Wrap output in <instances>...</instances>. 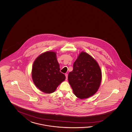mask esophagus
I'll list each match as a JSON object with an SVG mask.
<instances>
[{
    "mask_svg": "<svg viewBox=\"0 0 132 132\" xmlns=\"http://www.w3.org/2000/svg\"><path fill=\"white\" fill-rule=\"evenodd\" d=\"M65 77H66V79H65V80L67 81V76H68V75H67V73H65Z\"/></svg>",
    "mask_w": 132,
    "mask_h": 132,
    "instance_id": "1",
    "label": "esophagus"
}]
</instances>
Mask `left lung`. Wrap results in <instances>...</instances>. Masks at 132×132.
I'll use <instances>...</instances> for the list:
<instances>
[{
    "label": "left lung",
    "mask_w": 132,
    "mask_h": 132,
    "mask_svg": "<svg viewBox=\"0 0 132 132\" xmlns=\"http://www.w3.org/2000/svg\"><path fill=\"white\" fill-rule=\"evenodd\" d=\"M102 73L98 62L86 52L82 51L74 62L68 80L74 94L84 99L94 95L101 84Z\"/></svg>",
    "instance_id": "8db88e82"
}]
</instances>
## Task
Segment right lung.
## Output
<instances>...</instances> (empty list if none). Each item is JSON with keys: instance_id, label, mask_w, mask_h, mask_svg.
Here are the masks:
<instances>
[{"instance_id": "right-lung-1", "label": "right lung", "mask_w": 132, "mask_h": 132, "mask_svg": "<svg viewBox=\"0 0 132 132\" xmlns=\"http://www.w3.org/2000/svg\"><path fill=\"white\" fill-rule=\"evenodd\" d=\"M59 71L56 52L48 51L41 54L34 60L32 67L34 84L43 93H54L65 79V76Z\"/></svg>"}]
</instances>
